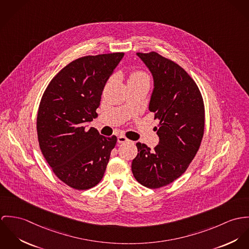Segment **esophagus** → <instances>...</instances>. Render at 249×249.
<instances>
[{"instance_id": "obj_1", "label": "esophagus", "mask_w": 249, "mask_h": 249, "mask_svg": "<svg viewBox=\"0 0 249 249\" xmlns=\"http://www.w3.org/2000/svg\"><path fill=\"white\" fill-rule=\"evenodd\" d=\"M128 141H130V140L126 138L125 136H122V135L117 138V142L118 143H124V142H128Z\"/></svg>"}]
</instances>
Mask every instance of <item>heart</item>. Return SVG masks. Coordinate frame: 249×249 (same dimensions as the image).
I'll return each instance as SVG.
<instances>
[{
  "label": "heart",
  "mask_w": 249,
  "mask_h": 249,
  "mask_svg": "<svg viewBox=\"0 0 249 249\" xmlns=\"http://www.w3.org/2000/svg\"><path fill=\"white\" fill-rule=\"evenodd\" d=\"M136 81H149V75L141 71H135L130 73L128 82H136Z\"/></svg>",
  "instance_id": "obj_1"
}]
</instances>
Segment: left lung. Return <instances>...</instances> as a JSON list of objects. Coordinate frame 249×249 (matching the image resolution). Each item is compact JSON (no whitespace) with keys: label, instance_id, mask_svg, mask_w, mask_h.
<instances>
[{"label":"left lung","instance_id":"1","mask_svg":"<svg viewBox=\"0 0 249 249\" xmlns=\"http://www.w3.org/2000/svg\"><path fill=\"white\" fill-rule=\"evenodd\" d=\"M154 77L149 110L160 123V138L151 150L137 143L132 171L140 184L157 189L172 183L190 165L204 133V104L193 78L177 63L151 52L138 53Z\"/></svg>","mask_w":249,"mask_h":249}]
</instances>
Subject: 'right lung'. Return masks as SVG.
Returning a JSON list of instances; mask_svg holds the SVG:
<instances>
[{
  "instance_id": "obj_1",
  "label": "right lung",
  "mask_w": 249,
  "mask_h": 249,
  "mask_svg": "<svg viewBox=\"0 0 249 249\" xmlns=\"http://www.w3.org/2000/svg\"><path fill=\"white\" fill-rule=\"evenodd\" d=\"M123 53L84 56L63 68L48 85L37 114L41 152L56 177L87 190L102 179L117 138L85 124L97 116L105 84Z\"/></svg>"
}]
</instances>
